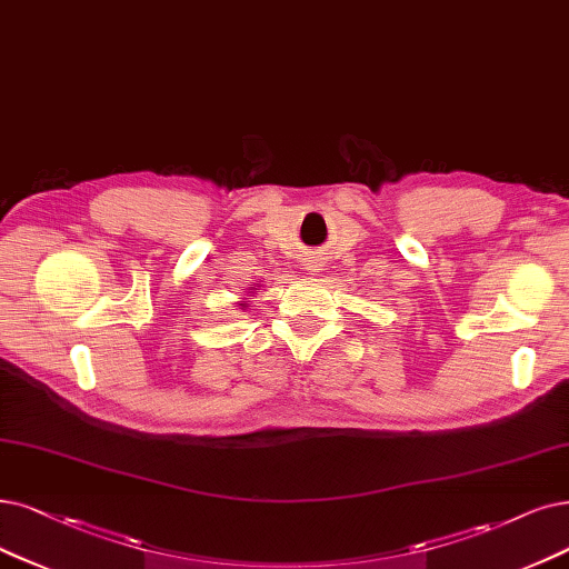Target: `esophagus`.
<instances>
[{
	"label": "esophagus",
	"mask_w": 569,
	"mask_h": 569,
	"mask_svg": "<svg viewBox=\"0 0 569 569\" xmlns=\"http://www.w3.org/2000/svg\"><path fill=\"white\" fill-rule=\"evenodd\" d=\"M307 264H309V269H317V267H321V264H319V260H309Z\"/></svg>",
	"instance_id": "34e87169"
}]
</instances>
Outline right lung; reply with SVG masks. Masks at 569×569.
<instances>
[{
	"mask_svg": "<svg viewBox=\"0 0 569 569\" xmlns=\"http://www.w3.org/2000/svg\"><path fill=\"white\" fill-rule=\"evenodd\" d=\"M241 307H246V305H241Z\"/></svg>",
	"mask_w": 569,
	"mask_h": 569,
	"instance_id": "add662e5",
	"label": "right lung"
}]
</instances>
